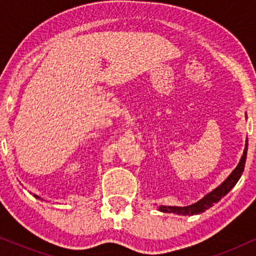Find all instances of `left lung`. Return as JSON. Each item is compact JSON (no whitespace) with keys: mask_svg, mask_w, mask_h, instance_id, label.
Listing matches in <instances>:
<instances>
[{"mask_svg":"<svg viewBox=\"0 0 256 256\" xmlns=\"http://www.w3.org/2000/svg\"><path fill=\"white\" fill-rule=\"evenodd\" d=\"M247 146L248 143L246 142V148L244 150V155L241 157L239 164H238V166L233 170V172L230 174L228 178H227L222 185H219V186L214 188L212 192L206 194L204 198L196 202V204L185 206V208H177V206H160V211L166 213H176V214L182 216H194L204 212L205 210H208L211 208V206H213L214 202H218L224 196H226L230 190H232L234 185H236L238 183V180H240L241 174H242L244 169V163H246Z\"/></svg>","mask_w":256,"mask_h":256,"instance_id":"left-lung-1","label":"left lung"}]
</instances>
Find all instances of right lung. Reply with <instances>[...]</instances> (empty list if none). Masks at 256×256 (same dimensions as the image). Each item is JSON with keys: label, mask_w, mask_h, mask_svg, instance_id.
<instances>
[{"label": "right lung", "mask_w": 256, "mask_h": 256, "mask_svg": "<svg viewBox=\"0 0 256 256\" xmlns=\"http://www.w3.org/2000/svg\"><path fill=\"white\" fill-rule=\"evenodd\" d=\"M37 198H38V197H37Z\"/></svg>", "instance_id": "add662e5"}]
</instances>
